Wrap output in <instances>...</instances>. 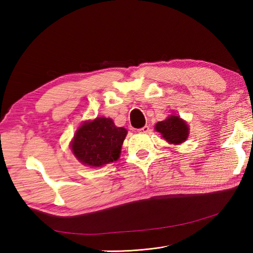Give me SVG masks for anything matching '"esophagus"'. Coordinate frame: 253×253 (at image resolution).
I'll use <instances>...</instances> for the list:
<instances>
[{
	"mask_svg": "<svg viewBox=\"0 0 253 253\" xmlns=\"http://www.w3.org/2000/svg\"><path fill=\"white\" fill-rule=\"evenodd\" d=\"M137 132H138V133H142V134L149 133V132H150V126H144L143 127L137 129Z\"/></svg>",
	"mask_w": 253,
	"mask_h": 253,
	"instance_id": "1",
	"label": "esophagus"
}]
</instances>
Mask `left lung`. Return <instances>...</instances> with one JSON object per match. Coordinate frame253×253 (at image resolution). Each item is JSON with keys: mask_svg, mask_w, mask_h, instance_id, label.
<instances>
[{"mask_svg": "<svg viewBox=\"0 0 253 253\" xmlns=\"http://www.w3.org/2000/svg\"><path fill=\"white\" fill-rule=\"evenodd\" d=\"M155 129L160 133L164 139L173 144L185 142L189 136V126L187 122L175 115H171L164 121L157 122Z\"/></svg>", "mask_w": 253, "mask_h": 253, "instance_id": "obj_1", "label": "left lung"}]
</instances>
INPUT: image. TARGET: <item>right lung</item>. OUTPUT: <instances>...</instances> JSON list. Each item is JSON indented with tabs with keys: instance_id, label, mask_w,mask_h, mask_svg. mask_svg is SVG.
<instances>
[{
	"instance_id": "right-lung-1",
	"label": "right lung",
	"mask_w": 253,
	"mask_h": 253,
	"mask_svg": "<svg viewBox=\"0 0 253 253\" xmlns=\"http://www.w3.org/2000/svg\"><path fill=\"white\" fill-rule=\"evenodd\" d=\"M126 134V129L115 126L111 118L97 117L93 121H85L76 131L71 149L81 164L101 167L120 157Z\"/></svg>"
}]
</instances>
